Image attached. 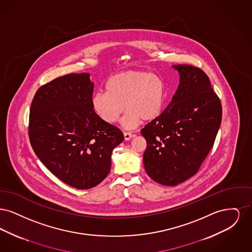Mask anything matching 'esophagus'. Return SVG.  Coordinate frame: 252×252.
Masks as SVG:
<instances>
[{"label":"esophagus","instance_id":"1","mask_svg":"<svg viewBox=\"0 0 252 252\" xmlns=\"http://www.w3.org/2000/svg\"><path fill=\"white\" fill-rule=\"evenodd\" d=\"M124 137H125L126 141H129L130 139L133 138V135L130 132H124Z\"/></svg>","mask_w":252,"mask_h":252}]
</instances>
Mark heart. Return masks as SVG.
<instances>
[{
	"instance_id": "obj_1",
	"label": "heart",
	"mask_w": 252,
	"mask_h": 252,
	"mask_svg": "<svg viewBox=\"0 0 252 252\" xmlns=\"http://www.w3.org/2000/svg\"><path fill=\"white\" fill-rule=\"evenodd\" d=\"M166 97L163 80L143 70H129L108 78L106 92L92 96V108L107 124H114L125 108L126 114L121 121L124 128L132 129L141 120L152 121L161 113Z\"/></svg>"
}]
</instances>
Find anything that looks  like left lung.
<instances>
[{
    "label": "left lung",
    "instance_id": "1",
    "mask_svg": "<svg viewBox=\"0 0 252 252\" xmlns=\"http://www.w3.org/2000/svg\"><path fill=\"white\" fill-rule=\"evenodd\" d=\"M180 84L172 101L141 130L146 140L144 165L158 183L176 186L190 179L212 149L222 107L209 77L191 65H173Z\"/></svg>",
    "mask_w": 252,
    "mask_h": 252
}]
</instances>
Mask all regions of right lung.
I'll return each mask as SVG.
<instances>
[{
    "label": "right lung",
    "instance_id": "right-lung-1",
    "mask_svg": "<svg viewBox=\"0 0 252 252\" xmlns=\"http://www.w3.org/2000/svg\"><path fill=\"white\" fill-rule=\"evenodd\" d=\"M90 73H71L41 86L29 116V139L39 160L57 178L79 190L98 185L110 171L120 129L92 108Z\"/></svg>",
    "mask_w": 252,
    "mask_h": 252
}]
</instances>
